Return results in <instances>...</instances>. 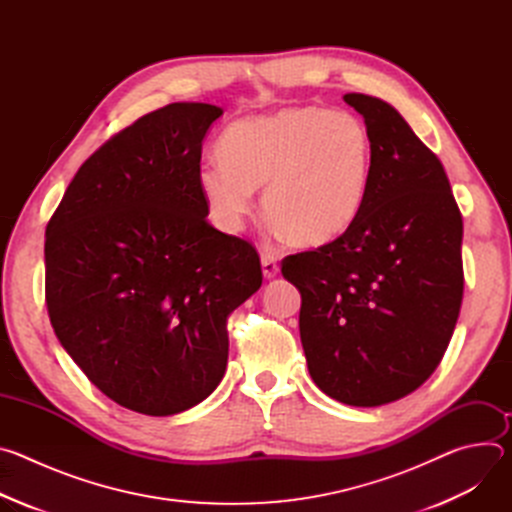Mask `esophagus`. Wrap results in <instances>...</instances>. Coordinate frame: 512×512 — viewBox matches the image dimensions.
<instances>
[{
  "instance_id": "1",
  "label": "esophagus",
  "mask_w": 512,
  "mask_h": 512,
  "mask_svg": "<svg viewBox=\"0 0 512 512\" xmlns=\"http://www.w3.org/2000/svg\"><path fill=\"white\" fill-rule=\"evenodd\" d=\"M261 267H263V275H265L267 279L275 277L277 271H279V265H277V261H275V257H273L271 253H263V255H261Z\"/></svg>"
}]
</instances>
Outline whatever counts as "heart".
Returning a JSON list of instances; mask_svg holds the SVG:
<instances>
[{
  "label": "heart",
  "instance_id": "obj_1",
  "mask_svg": "<svg viewBox=\"0 0 512 512\" xmlns=\"http://www.w3.org/2000/svg\"><path fill=\"white\" fill-rule=\"evenodd\" d=\"M216 150L221 162L202 164L196 184L225 233L243 229L259 188L271 229L298 247L338 239L367 200L373 139L350 111L304 105L247 117L223 133Z\"/></svg>",
  "mask_w": 512,
  "mask_h": 512
}]
</instances>
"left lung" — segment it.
Returning <instances> with one entry per match:
<instances>
[{"mask_svg": "<svg viewBox=\"0 0 512 512\" xmlns=\"http://www.w3.org/2000/svg\"><path fill=\"white\" fill-rule=\"evenodd\" d=\"M344 101L373 139L369 192L338 239L281 261L302 294L300 336L314 383L379 407L421 387L442 362L462 294V214L437 156L389 103Z\"/></svg>", "mask_w": 512, "mask_h": 512, "instance_id": "obj_1", "label": "left lung"}]
</instances>
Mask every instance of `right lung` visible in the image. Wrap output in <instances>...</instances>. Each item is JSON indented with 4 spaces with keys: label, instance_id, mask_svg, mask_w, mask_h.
I'll return each mask as SVG.
<instances>
[{
    "label": "right lung",
    "instance_id": "obj_1",
    "mask_svg": "<svg viewBox=\"0 0 512 512\" xmlns=\"http://www.w3.org/2000/svg\"><path fill=\"white\" fill-rule=\"evenodd\" d=\"M221 107L139 117L79 168L46 225V308L62 348L109 399L166 417L206 399L229 316L261 287L255 247L216 231L196 184Z\"/></svg>",
    "mask_w": 512,
    "mask_h": 512
}]
</instances>
